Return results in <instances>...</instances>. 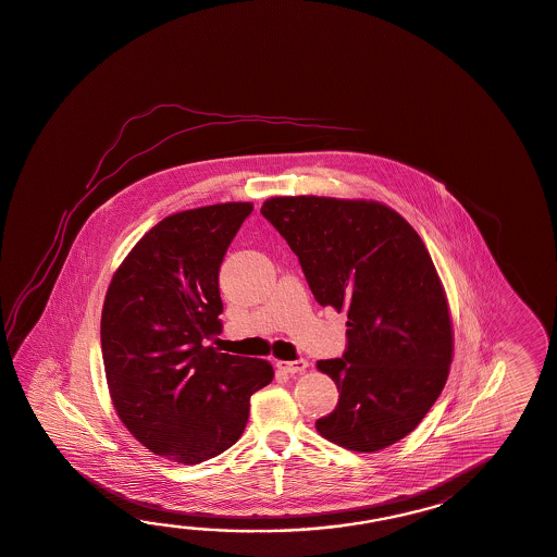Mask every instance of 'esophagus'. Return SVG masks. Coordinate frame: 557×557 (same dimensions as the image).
Listing matches in <instances>:
<instances>
[{
	"mask_svg": "<svg viewBox=\"0 0 557 557\" xmlns=\"http://www.w3.org/2000/svg\"><path fill=\"white\" fill-rule=\"evenodd\" d=\"M309 367L307 359H298V361H276V369L283 371L286 375H300L305 373Z\"/></svg>",
	"mask_w": 557,
	"mask_h": 557,
	"instance_id": "1",
	"label": "esophagus"
}]
</instances>
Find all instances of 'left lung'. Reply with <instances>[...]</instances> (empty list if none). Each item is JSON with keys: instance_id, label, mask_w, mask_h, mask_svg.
Wrapping results in <instances>:
<instances>
[{"instance_id": "8db88e82", "label": "left lung", "mask_w": 557, "mask_h": 557, "mask_svg": "<svg viewBox=\"0 0 557 557\" xmlns=\"http://www.w3.org/2000/svg\"><path fill=\"white\" fill-rule=\"evenodd\" d=\"M262 216L298 257L321 307L347 311V350L317 362L335 381L324 440L373 453L409 435L449 375L453 326L428 248L399 212L375 200L274 196Z\"/></svg>"}]
</instances>
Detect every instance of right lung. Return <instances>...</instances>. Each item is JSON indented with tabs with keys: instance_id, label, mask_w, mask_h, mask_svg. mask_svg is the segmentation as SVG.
<instances>
[{
	"instance_id": "obj_1",
	"label": "right lung",
	"mask_w": 557,
	"mask_h": 557,
	"mask_svg": "<svg viewBox=\"0 0 557 557\" xmlns=\"http://www.w3.org/2000/svg\"><path fill=\"white\" fill-rule=\"evenodd\" d=\"M252 212L226 202L170 214L117 267L102 309L106 381L146 449L196 466L233 447L271 362L219 352L222 259Z\"/></svg>"
}]
</instances>
